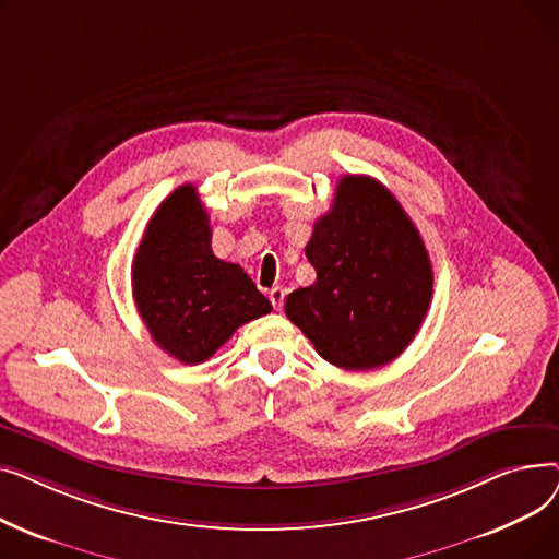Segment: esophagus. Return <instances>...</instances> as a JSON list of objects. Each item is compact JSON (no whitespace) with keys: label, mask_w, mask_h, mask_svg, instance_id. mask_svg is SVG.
I'll return each instance as SVG.
<instances>
[{"label":"esophagus","mask_w":559,"mask_h":559,"mask_svg":"<svg viewBox=\"0 0 559 559\" xmlns=\"http://www.w3.org/2000/svg\"><path fill=\"white\" fill-rule=\"evenodd\" d=\"M270 301H272L274 310H281L283 301H285V289L283 287H272L270 289Z\"/></svg>","instance_id":"obj_1"}]
</instances>
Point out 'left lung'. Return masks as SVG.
I'll list each match as a JSON object with an SVG mask.
<instances>
[{"instance_id":"left-lung-1","label":"left lung","mask_w":559,"mask_h":559,"mask_svg":"<svg viewBox=\"0 0 559 559\" xmlns=\"http://www.w3.org/2000/svg\"><path fill=\"white\" fill-rule=\"evenodd\" d=\"M306 255L317 281L287 295L285 314L317 354L348 371L401 356L428 312L432 267L396 197L371 176H342Z\"/></svg>"}]
</instances>
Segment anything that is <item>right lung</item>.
<instances>
[{"label": "right lung", "mask_w": 559, "mask_h": 559, "mask_svg": "<svg viewBox=\"0 0 559 559\" xmlns=\"http://www.w3.org/2000/svg\"><path fill=\"white\" fill-rule=\"evenodd\" d=\"M209 222L197 188H176L146 224L131 267L144 326L183 365L209 360L242 324L272 312L240 264L213 253Z\"/></svg>", "instance_id": "add662e5"}]
</instances>
